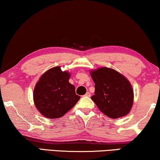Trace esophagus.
Returning <instances> with one entry per match:
<instances>
[{
    "label": "esophagus",
    "mask_w": 160,
    "mask_h": 160,
    "mask_svg": "<svg viewBox=\"0 0 160 160\" xmlns=\"http://www.w3.org/2000/svg\"><path fill=\"white\" fill-rule=\"evenodd\" d=\"M85 96H87V97H90V93L89 92H88L85 95Z\"/></svg>",
    "instance_id": "34e87169"
}]
</instances>
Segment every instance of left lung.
<instances>
[{
    "mask_svg": "<svg viewBox=\"0 0 160 160\" xmlns=\"http://www.w3.org/2000/svg\"><path fill=\"white\" fill-rule=\"evenodd\" d=\"M95 95L91 99L105 115L118 118L129 113L133 101V92L129 81L117 71L101 68L92 71Z\"/></svg>",
    "mask_w": 160,
    "mask_h": 160,
    "instance_id": "left-lung-1",
    "label": "left lung"
}]
</instances>
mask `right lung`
Masks as SVG:
<instances>
[{"label": "right lung", "mask_w": 160, "mask_h": 160, "mask_svg": "<svg viewBox=\"0 0 160 160\" xmlns=\"http://www.w3.org/2000/svg\"><path fill=\"white\" fill-rule=\"evenodd\" d=\"M70 75L55 67L43 74L34 90L35 106L43 116L48 118L63 116L72 108L80 97L69 82Z\"/></svg>", "instance_id": "1"}]
</instances>
